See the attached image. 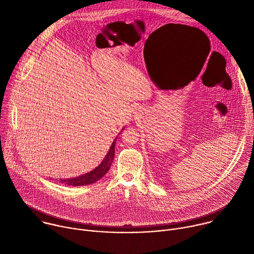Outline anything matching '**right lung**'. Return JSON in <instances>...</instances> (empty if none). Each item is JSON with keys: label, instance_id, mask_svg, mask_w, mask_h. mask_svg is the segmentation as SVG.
Segmentation results:
<instances>
[{"label": "right lung", "instance_id": "add662e5", "mask_svg": "<svg viewBox=\"0 0 254 254\" xmlns=\"http://www.w3.org/2000/svg\"><path fill=\"white\" fill-rule=\"evenodd\" d=\"M116 141L117 138L114 140V142L112 143V146L110 148V151L106 154L105 158L103 159V161L101 162V164L96 167L94 170H92L89 173H86L85 175L79 176V177H75V178H71V179H61L59 180L60 183L68 185V186H85V185H90L92 183H95L96 181H98L100 178H102L107 171L110 170L114 158H115V147H116Z\"/></svg>", "mask_w": 254, "mask_h": 254}]
</instances>
